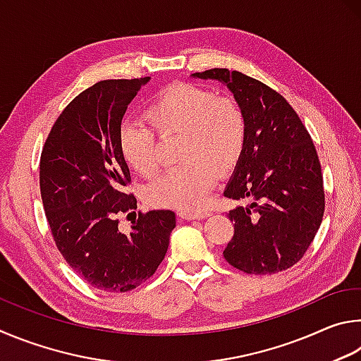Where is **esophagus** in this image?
<instances>
[{
    "mask_svg": "<svg viewBox=\"0 0 361 361\" xmlns=\"http://www.w3.org/2000/svg\"><path fill=\"white\" fill-rule=\"evenodd\" d=\"M177 216L184 220H200V219L209 217L211 212H179Z\"/></svg>",
    "mask_w": 361,
    "mask_h": 361,
    "instance_id": "esophagus-1",
    "label": "esophagus"
}]
</instances>
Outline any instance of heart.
I'll list each match as a JSON object with an SVG mask.
<instances>
[{"label":"heart","instance_id":"b5f03b06","mask_svg":"<svg viewBox=\"0 0 361 361\" xmlns=\"http://www.w3.org/2000/svg\"><path fill=\"white\" fill-rule=\"evenodd\" d=\"M145 118L161 137L180 136L177 160L184 161L152 182L149 203L201 209L219 174H228L244 152L247 122L241 104L231 97H217L211 88L176 82L157 94ZM120 150L139 176L149 179L160 169L157 137L149 126L123 125Z\"/></svg>","mask_w":361,"mask_h":361}]
</instances>
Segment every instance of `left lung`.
<instances>
[{
	"mask_svg": "<svg viewBox=\"0 0 361 361\" xmlns=\"http://www.w3.org/2000/svg\"><path fill=\"white\" fill-rule=\"evenodd\" d=\"M228 87L241 104L247 139L224 195L244 201L230 211L235 235L224 250L247 274H274L298 263L322 224L324 177L298 114L263 82L225 68L195 73Z\"/></svg>",
	"mask_w": 361,
	"mask_h": 361,
	"instance_id": "left-lung-1",
	"label": "left lung"
}]
</instances>
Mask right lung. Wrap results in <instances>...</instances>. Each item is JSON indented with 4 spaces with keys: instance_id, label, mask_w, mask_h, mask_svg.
<instances>
[{
    "instance_id": "add662e5",
    "label": "right lung",
    "mask_w": 361,
    "mask_h": 361,
    "mask_svg": "<svg viewBox=\"0 0 361 361\" xmlns=\"http://www.w3.org/2000/svg\"><path fill=\"white\" fill-rule=\"evenodd\" d=\"M150 78L101 80L69 103L42 147L39 185L56 249L92 287L123 293L150 279L176 226L173 211L139 212L130 235L117 216L136 209L120 125Z\"/></svg>"
}]
</instances>
